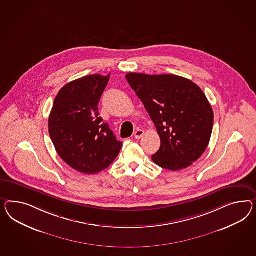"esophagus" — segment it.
<instances>
[{
  "instance_id": "obj_1",
  "label": "esophagus",
  "mask_w": 256,
  "mask_h": 256,
  "mask_svg": "<svg viewBox=\"0 0 256 256\" xmlns=\"http://www.w3.org/2000/svg\"><path fill=\"white\" fill-rule=\"evenodd\" d=\"M144 135V132L142 130H138L134 133V137L136 140H140Z\"/></svg>"
}]
</instances>
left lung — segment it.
I'll list each match as a JSON object with an SVG mask.
<instances>
[{"label": "left lung", "mask_w": 256, "mask_h": 256, "mask_svg": "<svg viewBox=\"0 0 256 256\" xmlns=\"http://www.w3.org/2000/svg\"><path fill=\"white\" fill-rule=\"evenodd\" d=\"M126 78L160 137L152 161L172 172L191 166L206 151L214 126V110L200 88L173 74L130 72Z\"/></svg>", "instance_id": "left-lung-1"}]
</instances>
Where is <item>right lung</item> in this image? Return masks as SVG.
<instances>
[{"mask_svg": "<svg viewBox=\"0 0 256 256\" xmlns=\"http://www.w3.org/2000/svg\"><path fill=\"white\" fill-rule=\"evenodd\" d=\"M109 79L110 74H93L67 84L56 95L49 116V135L56 151L79 172H102L122 148L98 109Z\"/></svg>", "mask_w": 256, "mask_h": 256, "instance_id": "right-lung-1", "label": "right lung"}]
</instances>
